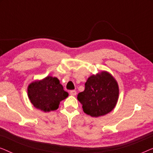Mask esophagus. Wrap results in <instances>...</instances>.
Returning a JSON list of instances; mask_svg holds the SVG:
<instances>
[{
	"label": "esophagus",
	"instance_id": "34e87169",
	"mask_svg": "<svg viewBox=\"0 0 153 153\" xmlns=\"http://www.w3.org/2000/svg\"><path fill=\"white\" fill-rule=\"evenodd\" d=\"M70 94L72 96H75L76 95V91H71L70 92Z\"/></svg>",
	"mask_w": 153,
	"mask_h": 153
}]
</instances>
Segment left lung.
I'll return each mask as SVG.
<instances>
[{"label": "left lung", "instance_id": "left-lung-1", "mask_svg": "<svg viewBox=\"0 0 153 153\" xmlns=\"http://www.w3.org/2000/svg\"><path fill=\"white\" fill-rule=\"evenodd\" d=\"M117 81L105 71L92 75L85 83V90L77 95L85 114L99 117L114 109L118 100Z\"/></svg>", "mask_w": 153, "mask_h": 153}]
</instances>
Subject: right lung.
Returning <instances> with one entry per match:
<instances>
[{
    "mask_svg": "<svg viewBox=\"0 0 153 153\" xmlns=\"http://www.w3.org/2000/svg\"><path fill=\"white\" fill-rule=\"evenodd\" d=\"M28 96L35 108L49 112L57 109L60 102L68 97V93L64 91L56 77L47 76L28 85Z\"/></svg>",
    "mask_w": 153,
    "mask_h": 153,
    "instance_id": "1",
    "label": "right lung"
}]
</instances>
